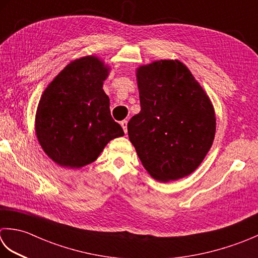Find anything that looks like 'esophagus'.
I'll return each mask as SVG.
<instances>
[{"label":"esophagus","mask_w":258,"mask_h":258,"mask_svg":"<svg viewBox=\"0 0 258 258\" xmlns=\"http://www.w3.org/2000/svg\"><path fill=\"white\" fill-rule=\"evenodd\" d=\"M120 125H122L124 132L127 133V120H122V122H120Z\"/></svg>","instance_id":"obj_1"}]
</instances>
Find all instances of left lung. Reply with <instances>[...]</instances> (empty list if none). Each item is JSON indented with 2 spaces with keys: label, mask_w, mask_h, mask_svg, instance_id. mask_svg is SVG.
I'll return each instance as SVG.
<instances>
[{
  "label": "left lung",
  "mask_w": 258,
  "mask_h": 258,
  "mask_svg": "<svg viewBox=\"0 0 258 258\" xmlns=\"http://www.w3.org/2000/svg\"><path fill=\"white\" fill-rule=\"evenodd\" d=\"M141 112L128 138L146 171L169 182L192 173L213 145L215 110L203 87L179 60H159L136 70Z\"/></svg>",
  "instance_id": "1"
}]
</instances>
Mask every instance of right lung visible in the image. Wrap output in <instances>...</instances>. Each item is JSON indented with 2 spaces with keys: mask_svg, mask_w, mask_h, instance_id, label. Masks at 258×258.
<instances>
[{
  "mask_svg": "<svg viewBox=\"0 0 258 258\" xmlns=\"http://www.w3.org/2000/svg\"><path fill=\"white\" fill-rule=\"evenodd\" d=\"M108 72L95 55L76 59L40 98L35 133L45 154L60 166L78 169L92 163L110 140L124 135L103 89Z\"/></svg>",
  "mask_w": 258,
  "mask_h": 258,
  "instance_id": "1",
  "label": "right lung"
}]
</instances>
